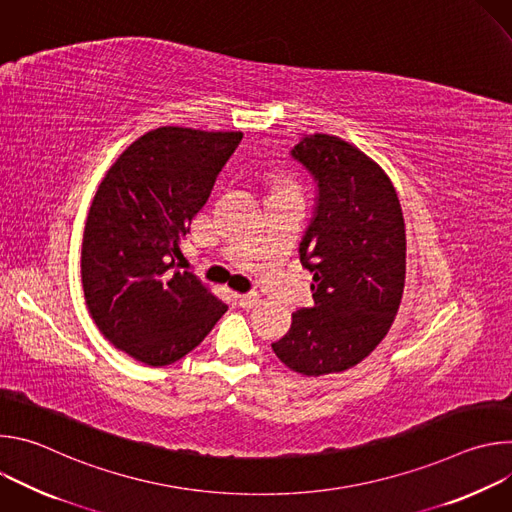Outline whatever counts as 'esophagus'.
Instances as JSON below:
<instances>
[{
  "label": "esophagus",
  "instance_id": "34e87169",
  "mask_svg": "<svg viewBox=\"0 0 512 512\" xmlns=\"http://www.w3.org/2000/svg\"><path fill=\"white\" fill-rule=\"evenodd\" d=\"M235 300L243 308H253L259 302V294H257V291H247V294H235Z\"/></svg>",
  "mask_w": 512,
  "mask_h": 512
}]
</instances>
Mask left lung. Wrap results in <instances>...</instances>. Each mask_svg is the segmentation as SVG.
<instances>
[{
	"instance_id": "obj_1",
	"label": "left lung",
	"mask_w": 512,
	"mask_h": 512,
	"mask_svg": "<svg viewBox=\"0 0 512 512\" xmlns=\"http://www.w3.org/2000/svg\"><path fill=\"white\" fill-rule=\"evenodd\" d=\"M289 156L316 182L300 259L314 273L312 308L273 342L291 371L320 377L367 358L387 336L405 287V223L389 176L336 135L302 137Z\"/></svg>"
}]
</instances>
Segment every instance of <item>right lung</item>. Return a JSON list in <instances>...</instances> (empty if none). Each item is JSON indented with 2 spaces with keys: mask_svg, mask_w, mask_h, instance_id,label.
I'll list each match as a JSON object with an SVG mask.
<instances>
[{
  "mask_svg": "<svg viewBox=\"0 0 512 512\" xmlns=\"http://www.w3.org/2000/svg\"><path fill=\"white\" fill-rule=\"evenodd\" d=\"M241 139L158 127L117 158L93 198L81 253L87 308L115 348L150 367L186 356L229 310L178 259Z\"/></svg>",
  "mask_w": 512,
  "mask_h": 512,
  "instance_id": "add662e5",
  "label": "right lung"
}]
</instances>
